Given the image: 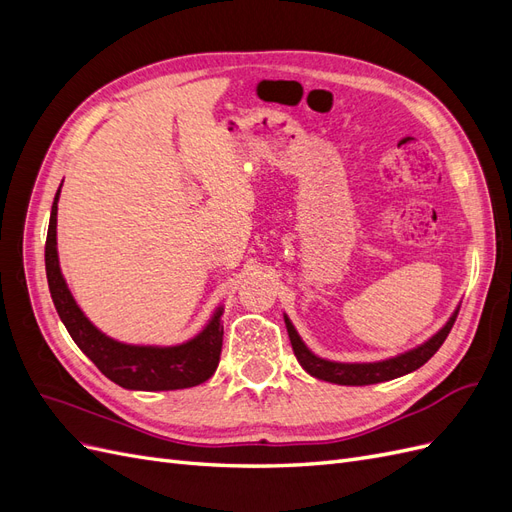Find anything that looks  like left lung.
I'll use <instances>...</instances> for the list:
<instances>
[{
	"label": "left lung",
	"instance_id": "8db88e82",
	"mask_svg": "<svg viewBox=\"0 0 512 512\" xmlns=\"http://www.w3.org/2000/svg\"><path fill=\"white\" fill-rule=\"evenodd\" d=\"M457 312H459V305L455 307L451 318H448L429 339H425L423 344H418L406 352H399L395 356H389V359L359 361V363H342V361H331V359H324V356H318L316 352L307 348L299 331L294 329V324L288 318V314H284V322H286L294 356H297L299 365L307 371L309 376H314L324 382L344 384V386H365V384H378V382L401 378L406 374H412V371H416L421 365H425L431 356L438 352V348L444 344L446 335L451 333Z\"/></svg>",
	"mask_w": 512,
	"mask_h": 512
}]
</instances>
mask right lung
I'll return each mask as SVG.
<instances>
[{"instance_id": "right-lung-1", "label": "right lung", "mask_w": 512, "mask_h": 512, "mask_svg": "<svg viewBox=\"0 0 512 512\" xmlns=\"http://www.w3.org/2000/svg\"><path fill=\"white\" fill-rule=\"evenodd\" d=\"M61 185L53 200L49 235L44 247L46 280L55 303L57 314L68 329L74 344L87 354L102 374L115 384L130 391H177L190 389V386L203 384L209 380L220 363L222 352V314L224 305L220 303L213 314L190 339L181 344H126L106 335L91 322L81 305L76 303L68 282L59 267L57 254V203Z\"/></svg>"}]
</instances>
